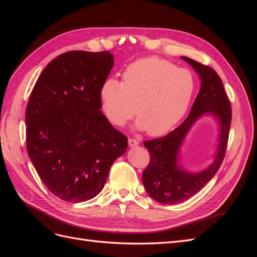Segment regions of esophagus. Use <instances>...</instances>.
<instances>
[{"instance_id": "esophagus-1", "label": "esophagus", "mask_w": 257, "mask_h": 257, "mask_svg": "<svg viewBox=\"0 0 257 257\" xmlns=\"http://www.w3.org/2000/svg\"><path fill=\"white\" fill-rule=\"evenodd\" d=\"M138 141H136V139L134 138H128V146L130 147H136L138 145Z\"/></svg>"}]
</instances>
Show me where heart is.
<instances>
[{"mask_svg": "<svg viewBox=\"0 0 257 257\" xmlns=\"http://www.w3.org/2000/svg\"><path fill=\"white\" fill-rule=\"evenodd\" d=\"M195 89L192 73L160 58H145L123 72V82L107 79L100 88L103 109L113 125L122 126L136 113V126L151 136L172 131L190 106Z\"/></svg>", "mask_w": 257, "mask_h": 257, "instance_id": "1", "label": "heart"}]
</instances>
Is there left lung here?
I'll use <instances>...</instances> for the list:
<instances>
[{"mask_svg":"<svg viewBox=\"0 0 257 257\" xmlns=\"http://www.w3.org/2000/svg\"><path fill=\"white\" fill-rule=\"evenodd\" d=\"M195 69L201 84L191 112L177 128L161 138L145 142L150 163L143 173L147 193L161 204L176 205L188 200L211 180L219 170L226 152L231 121L230 102L220 76L213 68L182 57ZM211 113L219 121L220 138L213 164L200 173H189L178 164L180 147L195 121L203 114Z\"/></svg>","mask_w":257,"mask_h":257,"instance_id":"8db88e82","label":"left lung"}]
</instances>
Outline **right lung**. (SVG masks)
Returning a JSON list of instances; mask_svg holds the SVG:
<instances>
[{"mask_svg":"<svg viewBox=\"0 0 257 257\" xmlns=\"http://www.w3.org/2000/svg\"><path fill=\"white\" fill-rule=\"evenodd\" d=\"M108 51L73 50L45 67L26 111L27 150L47 189L69 203L103 190L127 137L102 113L100 88L113 66Z\"/></svg>","mask_w":257,"mask_h":257,"instance_id":"add662e5","label":"right lung"}]
</instances>
